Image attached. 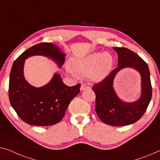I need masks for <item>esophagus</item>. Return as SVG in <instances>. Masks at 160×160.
<instances>
[{
	"label": "esophagus",
	"mask_w": 160,
	"mask_h": 160,
	"mask_svg": "<svg viewBox=\"0 0 160 160\" xmlns=\"http://www.w3.org/2000/svg\"><path fill=\"white\" fill-rule=\"evenodd\" d=\"M91 87L89 85H87V84H82L81 85V88H80V90H88V89H90Z\"/></svg>",
	"instance_id": "esophagus-1"
}]
</instances>
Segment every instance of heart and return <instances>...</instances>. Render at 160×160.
I'll list each match as a JSON object with an SVG mask.
<instances>
[{"label": "heart", "mask_w": 160, "mask_h": 160, "mask_svg": "<svg viewBox=\"0 0 160 160\" xmlns=\"http://www.w3.org/2000/svg\"><path fill=\"white\" fill-rule=\"evenodd\" d=\"M113 58L108 53H93L81 59H70L69 66L74 75L87 77L93 82H100L110 73Z\"/></svg>", "instance_id": "obj_1"}]
</instances>
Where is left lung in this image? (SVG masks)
Masks as SVG:
<instances>
[{
  "label": "left lung",
  "instance_id": "8db88e82",
  "mask_svg": "<svg viewBox=\"0 0 160 160\" xmlns=\"http://www.w3.org/2000/svg\"><path fill=\"white\" fill-rule=\"evenodd\" d=\"M113 49L118 53V68L92 88L95 94V111L99 118L106 124L127 126L137 122L142 117L151 101L152 88L150 72L144 59L132 50L125 47H113ZM125 67H132L141 74L142 95L133 103L121 102L112 88L116 73Z\"/></svg>",
  "mask_w": 160,
  "mask_h": 160
}]
</instances>
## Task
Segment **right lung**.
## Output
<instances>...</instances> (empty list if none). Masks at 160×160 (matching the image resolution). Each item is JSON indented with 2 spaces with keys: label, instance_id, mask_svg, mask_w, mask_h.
<instances>
[{
  "label": "right lung",
  "instance_id": "right-lung-1",
  "mask_svg": "<svg viewBox=\"0 0 160 160\" xmlns=\"http://www.w3.org/2000/svg\"><path fill=\"white\" fill-rule=\"evenodd\" d=\"M33 55L49 57L61 67L65 54L55 44L48 42L39 43L23 52L14 61L11 70L9 101L17 115L28 124H56L64 117L70 101L80 92V85L69 87L62 82L59 74H54L45 86H32L23 77V68L25 59Z\"/></svg>",
  "mask_w": 160,
  "mask_h": 160
}]
</instances>
